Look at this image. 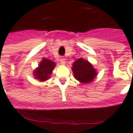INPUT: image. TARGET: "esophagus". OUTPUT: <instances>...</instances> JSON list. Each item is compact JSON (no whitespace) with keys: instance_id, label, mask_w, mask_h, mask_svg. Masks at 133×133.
<instances>
[{"instance_id":"1","label":"esophagus","mask_w":133,"mask_h":133,"mask_svg":"<svg viewBox=\"0 0 133 133\" xmlns=\"http://www.w3.org/2000/svg\"><path fill=\"white\" fill-rule=\"evenodd\" d=\"M60 62H61V63L62 64V65H65V59L64 58H61V59H60Z\"/></svg>"}]
</instances>
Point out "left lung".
Listing matches in <instances>:
<instances>
[{
	"label": "left lung",
	"instance_id": "left-lung-1",
	"mask_svg": "<svg viewBox=\"0 0 133 133\" xmlns=\"http://www.w3.org/2000/svg\"><path fill=\"white\" fill-rule=\"evenodd\" d=\"M72 72L75 78L83 83H88L97 75L95 70L88 61L79 58L72 65Z\"/></svg>",
	"mask_w": 133,
	"mask_h": 133
}]
</instances>
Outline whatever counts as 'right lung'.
<instances>
[{
  "label": "right lung",
  "mask_w": 133,
  "mask_h": 133,
  "mask_svg": "<svg viewBox=\"0 0 133 133\" xmlns=\"http://www.w3.org/2000/svg\"><path fill=\"white\" fill-rule=\"evenodd\" d=\"M55 65V63L54 62L43 58L41 63L39 64L38 69L34 72L35 77L41 81H45L49 79Z\"/></svg>",
  "instance_id": "obj_1"
}]
</instances>
